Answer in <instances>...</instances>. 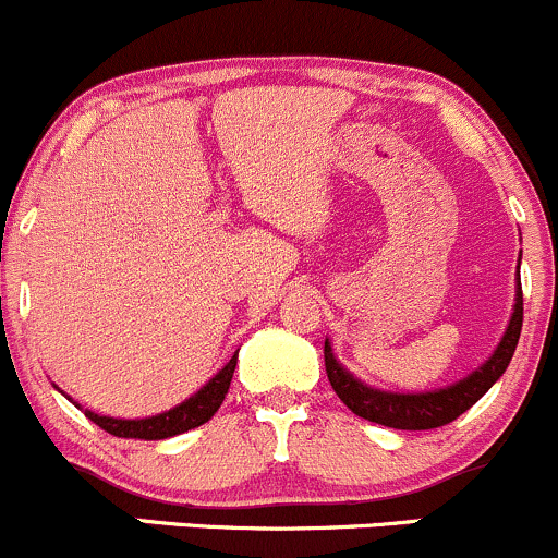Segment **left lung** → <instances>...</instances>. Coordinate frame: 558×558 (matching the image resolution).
Wrapping results in <instances>:
<instances>
[{"mask_svg": "<svg viewBox=\"0 0 558 558\" xmlns=\"http://www.w3.org/2000/svg\"><path fill=\"white\" fill-rule=\"evenodd\" d=\"M521 319H524V301H521V281L517 274V303H513L511 319H508V327L506 332H502L500 343L495 345V351L489 353V359L482 367H476L473 373L460 377L452 386L417 393L383 391V388L367 386V383L359 380L356 375L349 373V369L338 362L329 338L325 340L327 377L340 401L349 407L353 415L364 417V421H373L399 430L439 428V425L452 423L454 417H460L465 410H471V407L500 380L506 367L511 364L513 351H517Z\"/></svg>", "mask_w": 558, "mask_h": 558, "instance_id": "8db88e82", "label": "left lung"}]
</instances>
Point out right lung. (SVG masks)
Instances as JSON below:
<instances>
[{
    "label": "right lung",
    "instance_id": "add662e5",
    "mask_svg": "<svg viewBox=\"0 0 558 558\" xmlns=\"http://www.w3.org/2000/svg\"><path fill=\"white\" fill-rule=\"evenodd\" d=\"M239 353V351H236ZM236 353L226 362L223 369H218L205 386L199 388L196 393H191L189 399L175 404L172 410L159 412V415H148V417H135V421H128V417H109V415H98L93 410H82V412L93 421L95 425H100L104 430H109L113 436H122V439H146V441H159V439H170V436L185 434L191 428H199L202 423H207L209 417L218 412V407L223 404L226 393H229L233 369H236Z\"/></svg>",
    "mask_w": 558,
    "mask_h": 558
}]
</instances>
